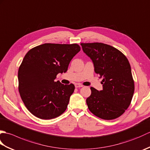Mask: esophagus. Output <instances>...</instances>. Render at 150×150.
Wrapping results in <instances>:
<instances>
[{
  "label": "esophagus",
  "instance_id": "esophagus-1",
  "mask_svg": "<svg viewBox=\"0 0 150 150\" xmlns=\"http://www.w3.org/2000/svg\"><path fill=\"white\" fill-rule=\"evenodd\" d=\"M75 88H81V87H82V86H83V85H82L81 84H75Z\"/></svg>",
  "mask_w": 150,
  "mask_h": 150
}]
</instances>
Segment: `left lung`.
I'll return each instance as SVG.
<instances>
[{
    "mask_svg": "<svg viewBox=\"0 0 150 150\" xmlns=\"http://www.w3.org/2000/svg\"><path fill=\"white\" fill-rule=\"evenodd\" d=\"M82 50L93 62L95 71L103 79V90L91 87L86 99L88 109L95 116L113 120L125 112L135 90L129 62L115 47L101 42L81 43Z\"/></svg>",
    "mask_w": 150,
    "mask_h": 150,
    "instance_id": "8db88e82",
    "label": "left lung"
}]
</instances>
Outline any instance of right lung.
Here are the masks:
<instances>
[{"instance_id": "add662e5", "label": "right lung", "mask_w": 150, "mask_h": 150, "mask_svg": "<svg viewBox=\"0 0 150 150\" xmlns=\"http://www.w3.org/2000/svg\"><path fill=\"white\" fill-rule=\"evenodd\" d=\"M80 50L77 44L46 43L33 47L24 56L18 71V91L33 115L48 120L66 111L75 86L55 79L58 73L67 71L70 61Z\"/></svg>"}]
</instances>
